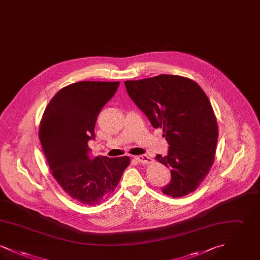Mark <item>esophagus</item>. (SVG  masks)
<instances>
[{
    "label": "esophagus",
    "mask_w": 260,
    "mask_h": 260,
    "mask_svg": "<svg viewBox=\"0 0 260 260\" xmlns=\"http://www.w3.org/2000/svg\"><path fill=\"white\" fill-rule=\"evenodd\" d=\"M136 161H138L139 164H143V165H148L151 161L152 159L148 157L147 155H140V156H137L135 158Z\"/></svg>",
    "instance_id": "34e87169"
}]
</instances>
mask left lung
Returning <instances> with one entry per match:
<instances>
[{"mask_svg": "<svg viewBox=\"0 0 260 260\" xmlns=\"http://www.w3.org/2000/svg\"><path fill=\"white\" fill-rule=\"evenodd\" d=\"M129 98L153 127L162 129L169 153L155 160L171 170L172 180L161 191L179 198L194 192L214 162L218 126L206 92L198 84L178 75L125 81Z\"/></svg>", "mask_w": 260, "mask_h": 260, "instance_id": "8db88e82", "label": "left lung"}]
</instances>
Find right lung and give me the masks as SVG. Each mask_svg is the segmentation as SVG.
Listing matches in <instances>:
<instances>
[{"instance_id": "add662e5", "label": "right lung", "mask_w": 260, "mask_h": 260, "mask_svg": "<svg viewBox=\"0 0 260 260\" xmlns=\"http://www.w3.org/2000/svg\"><path fill=\"white\" fill-rule=\"evenodd\" d=\"M119 82L82 81L62 87L42 116L39 138L52 176L64 192L81 204L96 206L118 185L129 157H88L99 112Z\"/></svg>"}]
</instances>
